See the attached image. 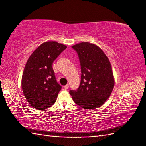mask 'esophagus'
Here are the masks:
<instances>
[{"label":"esophagus","mask_w":146,"mask_h":146,"mask_svg":"<svg viewBox=\"0 0 146 146\" xmlns=\"http://www.w3.org/2000/svg\"><path fill=\"white\" fill-rule=\"evenodd\" d=\"M64 89L65 90H67L69 88V85L68 84H67V85H66L64 87Z\"/></svg>","instance_id":"1"}]
</instances>
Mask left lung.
<instances>
[{
    "label": "left lung",
    "mask_w": 146,
    "mask_h": 146,
    "mask_svg": "<svg viewBox=\"0 0 146 146\" xmlns=\"http://www.w3.org/2000/svg\"><path fill=\"white\" fill-rule=\"evenodd\" d=\"M72 48L79 56L82 74L79 88L69 93L74 102L82 108H98L109 98L114 87L111 64L95 44L84 42Z\"/></svg>",
    "instance_id": "left-lung-1"
}]
</instances>
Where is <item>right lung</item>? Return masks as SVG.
<instances>
[{"label":"right lung","mask_w":146,"mask_h":146,"mask_svg":"<svg viewBox=\"0 0 146 146\" xmlns=\"http://www.w3.org/2000/svg\"><path fill=\"white\" fill-rule=\"evenodd\" d=\"M67 46L56 41L41 44L28 58L22 78L23 94L28 103L39 110L54 104L61 86L57 82L52 63Z\"/></svg>","instance_id":"add662e5"}]
</instances>
